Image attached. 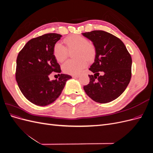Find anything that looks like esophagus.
Listing matches in <instances>:
<instances>
[{
	"label": "esophagus",
	"instance_id": "esophagus-1",
	"mask_svg": "<svg viewBox=\"0 0 153 153\" xmlns=\"http://www.w3.org/2000/svg\"><path fill=\"white\" fill-rule=\"evenodd\" d=\"M80 76L79 75H73V78H78Z\"/></svg>",
	"mask_w": 153,
	"mask_h": 153
}]
</instances>
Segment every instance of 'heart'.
Listing matches in <instances>:
<instances>
[{
  "mask_svg": "<svg viewBox=\"0 0 153 153\" xmlns=\"http://www.w3.org/2000/svg\"><path fill=\"white\" fill-rule=\"evenodd\" d=\"M66 47L57 42L53 46V52L55 58L59 62H62L68 55V50L76 48V59L68 60L62 66L63 71L69 75H78L87 66V61H91L95 56L96 50L94 45L88 41L85 37L80 35L69 36L64 39Z\"/></svg>",
  "mask_w": 153,
  "mask_h": 153,
  "instance_id": "1",
  "label": "heart"
}]
</instances>
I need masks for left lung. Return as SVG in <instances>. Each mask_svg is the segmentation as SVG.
<instances>
[{"mask_svg":"<svg viewBox=\"0 0 153 153\" xmlns=\"http://www.w3.org/2000/svg\"><path fill=\"white\" fill-rule=\"evenodd\" d=\"M95 47L94 62L89 68V84L84 86L87 96L96 102L106 103L117 99L126 89L131 78V55L123 41L103 30L82 33ZM103 72V76H99Z\"/></svg>","mask_w":153,"mask_h":153,"instance_id":"left-lung-1","label":"left lung"}]
</instances>
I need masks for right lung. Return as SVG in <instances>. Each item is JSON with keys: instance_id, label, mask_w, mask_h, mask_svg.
Here are the masks:
<instances>
[{"instance_id": "right-lung-1", "label": "right lung", "mask_w": 153, "mask_h": 153, "mask_svg": "<svg viewBox=\"0 0 153 153\" xmlns=\"http://www.w3.org/2000/svg\"><path fill=\"white\" fill-rule=\"evenodd\" d=\"M62 36L48 33L32 38L27 42L16 59L15 77L22 93L33 104L47 106L56 100L71 76L64 74L59 80L51 81L52 72L61 73L55 58L53 46Z\"/></svg>"}]
</instances>
